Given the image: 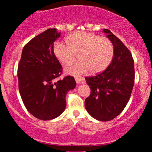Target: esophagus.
Here are the masks:
<instances>
[{"mask_svg":"<svg viewBox=\"0 0 152 152\" xmlns=\"http://www.w3.org/2000/svg\"><path fill=\"white\" fill-rule=\"evenodd\" d=\"M75 80H76V84H80V83L81 82H83V78H76V79H75Z\"/></svg>","mask_w":152,"mask_h":152,"instance_id":"obj_1","label":"esophagus"}]
</instances>
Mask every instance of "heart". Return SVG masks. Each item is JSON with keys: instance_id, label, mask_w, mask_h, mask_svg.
I'll return each instance as SVG.
<instances>
[{"instance_id": "heart-1", "label": "heart", "mask_w": 152, "mask_h": 152, "mask_svg": "<svg viewBox=\"0 0 152 152\" xmlns=\"http://www.w3.org/2000/svg\"><path fill=\"white\" fill-rule=\"evenodd\" d=\"M66 44L56 42L53 53L63 64H67L77 58L80 61L64 67L69 76H80L90 70L92 74L100 73L111 62L114 47L110 39L88 32H79L66 38Z\"/></svg>"}]
</instances>
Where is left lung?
Wrapping results in <instances>:
<instances>
[{
    "instance_id": "obj_1",
    "label": "left lung",
    "mask_w": 152,
    "mask_h": 152,
    "mask_svg": "<svg viewBox=\"0 0 152 152\" xmlns=\"http://www.w3.org/2000/svg\"><path fill=\"white\" fill-rule=\"evenodd\" d=\"M103 32L112 41L114 55L104 71L86 77L91 94L85 106L91 117L108 121L118 115L125 108L134 85V62L131 53L117 37L108 29Z\"/></svg>"
}]
</instances>
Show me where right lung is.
Masks as SVG:
<instances>
[{"label": "right lung", "mask_w": 152, "mask_h": 152, "mask_svg": "<svg viewBox=\"0 0 152 152\" xmlns=\"http://www.w3.org/2000/svg\"><path fill=\"white\" fill-rule=\"evenodd\" d=\"M61 33L49 28L24 46L18 66V89L25 107L37 118L58 117L66 108L67 92L76 87L73 76L54 82L62 66L53 53L54 42Z\"/></svg>", "instance_id": "1"}]
</instances>
